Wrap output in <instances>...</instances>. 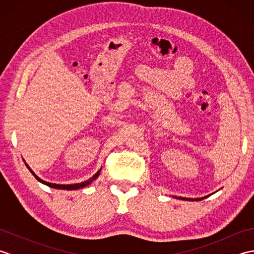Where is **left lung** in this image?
<instances>
[{"instance_id": "1", "label": "left lung", "mask_w": 254, "mask_h": 254, "mask_svg": "<svg viewBox=\"0 0 254 254\" xmlns=\"http://www.w3.org/2000/svg\"><path fill=\"white\" fill-rule=\"evenodd\" d=\"M205 197V196H204ZM204 197H201L199 199H197V198H187V197H181V196H179V197H177V198H179V199H185V201H201V199H203Z\"/></svg>"}]
</instances>
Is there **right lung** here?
<instances>
[{"mask_svg": "<svg viewBox=\"0 0 254 254\" xmlns=\"http://www.w3.org/2000/svg\"><path fill=\"white\" fill-rule=\"evenodd\" d=\"M25 165H26V167L27 168L29 169V171L31 172L32 175H34V177L36 178V179L39 181V182H41V183H44V185H46V186H48V187H50V188H53V189H60V190H78V189H82V188H85V187H87V186H89L91 182L93 181H95L97 178L99 177V175H100V171H101V168L96 172V174L91 177V178H89L88 180H86V181H84V182H80V183H73V185H57V183H51V182H47V181H45V180H42V179H40L39 177H38L34 171H32L31 169H30V167L27 165L26 163H25Z\"/></svg>", "mask_w": 254, "mask_h": 254, "instance_id": "right-lung-1", "label": "right lung"}]
</instances>
